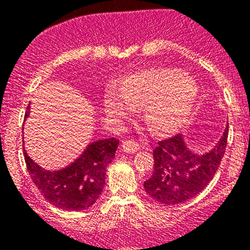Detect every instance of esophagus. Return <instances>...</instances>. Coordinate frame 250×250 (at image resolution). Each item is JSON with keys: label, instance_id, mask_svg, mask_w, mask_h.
Masks as SVG:
<instances>
[{"label": "esophagus", "instance_id": "1", "mask_svg": "<svg viewBox=\"0 0 250 250\" xmlns=\"http://www.w3.org/2000/svg\"><path fill=\"white\" fill-rule=\"evenodd\" d=\"M121 149H123L125 152H136L139 149H140V146L136 144L135 141L127 140V141H123Z\"/></svg>", "mask_w": 250, "mask_h": 250}]
</instances>
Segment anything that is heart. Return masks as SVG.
<instances>
[{"instance_id":"1","label":"heart","mask_w":250,"mask_h":250,"mask_svg":"<svg viewBox=\"0 0 250 250\" xmlns=\"http://www.w3.org/2000/svg\"><path fill=\"white\" fill-rule=\"evenodd\" d=\"M120 92L107 90L104 109L111 118H127L143 110L147 129L159 136L175 134L190 118L199 98L193 77L178 68H154L131 76L120 83Z\"/></svg>"}]
</instances>
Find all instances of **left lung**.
Wrapping results in <instances>:
<instances>
[{
  "label": "left lung",
  "mask_w": 250,
  "mask_h": 250,
  "mask_svg": "<svg viewBox=\"0 0 250 250\" xmlns=\"http://www.w3.org/2000/svg\"><path fill=\"white\" fill-rule=\"evenodd\" d=\"M228 125L214 147L204 154L188 146L184 135L160 141L154 149V173L144 183L152 199L164 205L185 203L209 184L224 155Z\"/></svg>",
  "instance_id": "8db88e82"
}]
</instances>
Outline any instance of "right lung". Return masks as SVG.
<instances>
[{
  "label": "right lung",
  "mask_w": 250,
  "mask_h": 250,
  "mask_svg": "<svg viewBox=\"0 0 250 250\" xmlns=\"http://www.w3.org/2000/svg\"><path fill=\"white\" fill-rule=\"evenodd\" d=\"M30 107L25 120L30 116ZM119 140H96L86 146L79 158L60 170L40 167L23 149L25 161L32 182L45 199L63 210H85L100 198L105 185L106 167L115 158Z\"/></svg>",
  "instance_id": "right-lung-1"
}]
</instances>
